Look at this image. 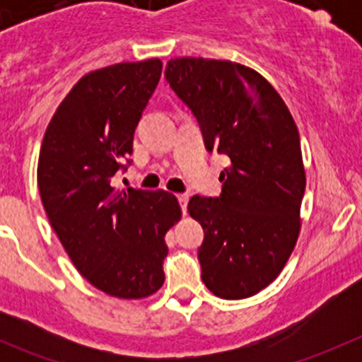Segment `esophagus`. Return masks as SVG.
Instances as JSON below:
<instances>
[{"label": "esophagus", "mask_w": 362, "mask_h": 362, "mask_svg": "<svg viewBox=\"0 0 362 362\" xmlns=\"http://www.w3.org/2000/svg\"><path fill=\"white\" fill-rule=\"evenodd\" d=\"M177 198H178V203H180V206H182V211L185 214V210H187V203H189V194H178Z\"/></svg>", "instance_id": "esophagus-1"}]
</instances>
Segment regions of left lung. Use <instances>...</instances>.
Returning a JSON list of instances; mask_svg holds the SVG:
<instances>
[{
	"instance_id": "1",
	"label": "left lung",
	"mask_w": 362,
	"mask_h": 362,
	"mask_svg": "<svg viewBox=\"0 0 362 362\" xmlns=\"http://www.w3.org/2000/svg\"><path fill=\"white\" fill-rule=\"evenodd\" d=\"M164 76L198 119L208 151L231 159L221 196L196 194L187 206L204 231L202 279L222 299L250 298L280 275L298 242L306 185L298 127L249 66L177 57Z\"/></svg>"
}]
</instances>
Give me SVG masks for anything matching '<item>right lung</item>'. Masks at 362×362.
Here are the masks:
<instances>
[{"label":"right lung","mask_w":362,"mask_h":362,"mask_svg":"<svg viewBox=\"0 0 362 362\" xmlns=\"http://www.w3.org/2000/svg\"><path fill=\"white\" fill-rule=\"evenodd\" d=\"M163 63H119L83 75L47 126L38 189L50 226L87 282L120 299H141L164 282L168 229L180 218L170 192L115 189Z\"/></svg>","instance_id":"add662e5"}]
</instances>
